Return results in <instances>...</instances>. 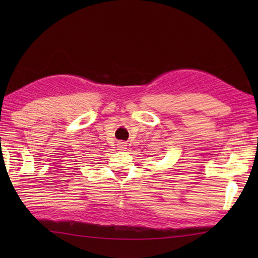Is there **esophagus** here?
I'll use <instances>...</instances> for the list:
<instances>
[{"label":"esophagus","instance_id":"esophagus-1","mask_svg":"<svg viewBox=\"0 0 258 258\" xmlns=\"http://www.w3.org/2000/svg\"><path fill=\"white\" fill-rule=\"evenodd\" d=\"M118 145V150H120V151H125L126 150V143H124V142H120V143H118L117 144Z\"/></svg>","mask_w":258,"mask_h":258}]
</instances>
